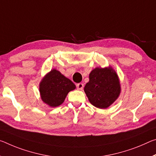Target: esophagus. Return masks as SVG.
<instances>
[{
  "label": "esophagus",
  "mask_w": 156,
  "mask_h": 156,
  "mask_svg": "<svg viewBox=\"0 0 156 156\" xmlns=\"http://www.w3.org/2000/svg\"><path fill=\"white\" fill-rule=\"evenodd\" d=\"M76 87H77L78 90H83L84 85L83 83H78L77 85H76Z\"/></svg>",
  "instance_id": "obj_1"
}]
</instances>
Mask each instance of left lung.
I'll return each mask as SVG.
<instances>
[{"label":"left lung","mask_w":156,"mask_h":156,"mask_svg":"<svg viewBox=\"0 0 156 156\" xmlns=\"http://www.w3.org/2000/svg\"><path fill=\"white\" fill-rule=\"evenodd\" d=\"M84 91L94 106L101 109L107 108L120 94L117 74L110 66L96 68L90 73V81L85 85Z\"/></svg>","instance_id":"left-lung-1"}]
</instances>
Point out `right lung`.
Here are the masks:
<instances>
[{"instance_id":"1","label":"right lung","mask_w":156,"mask_h":156,"mask_svg":"<svg viewBox=\"0 0 156 156\" xmlns=\"http://www.w3.org/2000/svg\"><path fill=\"white\" fill-rule=\"evenodd\" d=\"M76 89L72 81L53 69L43 78L39 85L41 98L51 107H57L64 102L67 94Z\"/></svg>"}]
</instances>
